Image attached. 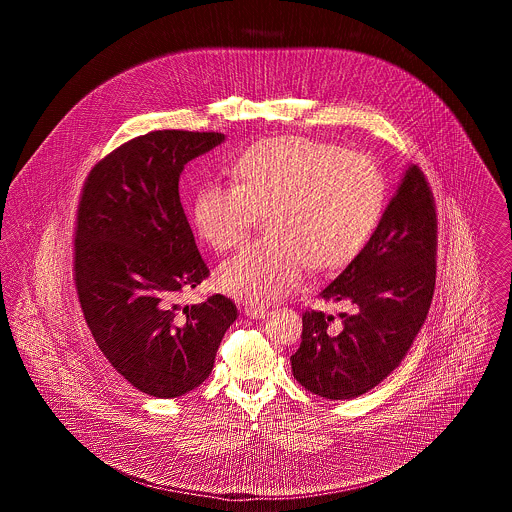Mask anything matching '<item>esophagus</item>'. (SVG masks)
Instances as JSON below:
<instances>
[{
	"label": "esophagus",
	"instance_id": "obj_1",
	"mask_svg": "<svg viewBox=\"0 0 512 512\" xmlns=\"http://www.w3.org/2000/svg\"><path fill=\"white\" fill-rule=\"evenodd\" d=\"M244 313L251 318H265L268 315V307H265V305H245Z\"/></svg>",
	"mask_w": 512,
	"mask_h": 512
}]
</instances>
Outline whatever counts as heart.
Returning <instances> with one entry per match:
<instances>
[{
	"mask_svg": "<svg viewBox=\"0 0 512 512\" xmlns=\"http://www.w3.org/2000/svg\"><path fill=\"white\" fill-rule=\"evenodd\" d=\"M232 180L201 186L192 215L199 236L217 251L242 244L259 215H267L268 236L217 272L224 292L251 303L288 295L307 265H349L386 209V178L370 157L303 136L247 147L232 165Z\"/></svg>",
	"mask_w": 512,
	"mask_h": 512,
	"instance_id": "heart-1",
	"label": "heart"
}]
</instances>
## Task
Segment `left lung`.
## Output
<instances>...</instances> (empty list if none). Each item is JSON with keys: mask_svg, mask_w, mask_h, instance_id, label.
I'll list each match as a JSON object with an SVG mask.
<instances>
[{"mask_svg": "<svg viewBox=\"0 0 512 512\" xmlns=\"http://www.w3.org/2000/svg\"><path fill=\"white\" fill-rule=\"evenodd\" d=\"M436 255V201L424 172L411 165L368 244L320 293L351 311L338 324L322 311L303 313L293 378L326 399L359 397L386 380L428 317Z\"/></svg>", "mask_w": 512, "mask_h": 512, "instance_id": "left-lung-1", "label": "left lung"}]
</instances>
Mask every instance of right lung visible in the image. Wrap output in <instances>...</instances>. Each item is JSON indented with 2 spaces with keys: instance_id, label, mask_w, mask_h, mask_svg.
I'll list each match as a JSON object with an SVG mask.
<instances>
[{
  "instance_id": "add662e5",
  "label": "right lung",
  "mask_w": 512,
  "mask_h": 512,
  "mask_svg": "<svg viewBox=\"0 0 512 512\" xmlns=\"http://www.w3.org/2000/svg\"><path fill=\"white\" fill-rule=\"evenodd\" d=\"M222 142L220 132L138 136L94 165L78 201L73 278L84 320L111 366L153 397L203 384L238 317L220 293L178 305L209 276L178 180L188 161Z\"/></svg>"
}]
</instances>
